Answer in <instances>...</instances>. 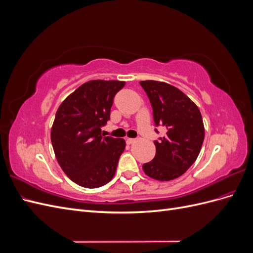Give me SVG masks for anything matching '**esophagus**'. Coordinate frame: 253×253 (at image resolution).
I'll use <instances>...</instances> for the list:
<instances>
[{
	"label": "esophagus",
	"mask_w": 253,
	"mask_h": 253,
	"mask_svg": "<svg viewBox=\"0 0 253 253\" xmlns=\"http://www.w3.org/2000/svg\"><path fill=\"white\" fill-rule=\"evenodd\" d=\"M126 141L127 144H132V143L135 142V139H134V138H126Z\"/></svg>",
	"instance_id": "esophagus-1"
}]
</instances>
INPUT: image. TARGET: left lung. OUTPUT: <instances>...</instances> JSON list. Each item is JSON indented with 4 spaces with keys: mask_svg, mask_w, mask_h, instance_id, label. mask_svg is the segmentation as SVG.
Wrapping results in <instances>:
<instances>
[{
    "mask_svg": "<svg viewBox=\"0 0 253 253\" xmlns=\"http://www.w3.org/2000/svg\"><path fill=\"white\" fill-rule=\"evenodd\" d=\"M153 109L155 126L167 127L166 137L154 140L155 157L143 164L150 177L168 181L179 177L194 164L205 138L202 114L191 99L170 84L141 81ZM155 132L158 133L157 128Z\"/></svg>",
    "mask_w": 253,
    "mask_h": 253,
    "instance_id": "1",
    "label": "left lung"
}]
</instances>
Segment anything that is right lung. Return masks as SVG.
<instances>
[{
    "label": "right lung",
    "instance_id": "add662e5",
    "mask_svg": "<svg viewBox=\"0 0 253 253\" xmlns=\"http://www.w3.org/2000/svg\"><path fill=\"white\" fill-rule=\"evenodd\" d=\"M125 85L124 81H88L56 113L50 133L53 152L64 173L81 187H101L116 172L126 141L101 135V127L110 120L115 95Z\"/></svg>",
    "mask_w": 253,
    "mask_h": 253
}]
</instances>
